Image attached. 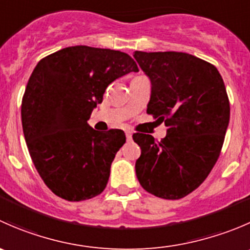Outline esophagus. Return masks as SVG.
I'll use <instances>...</instances> for the list:
<instances>
[{
    "label": "esophagus",
    "instance_id": "obj_1",
    "mask_svg": "<svg viewBox=\"0 0 250 250\" xmlns=\"http://www.w3.org/2000/svg\"><path fill=\"white\" fill-rule=\"evenodd\" d=\"M125 138H127L128 141L132 140V133H130V132H125Z\"/></svg>",
    "mask_w": 250,
    "mask_h": 250
}]
</instances>
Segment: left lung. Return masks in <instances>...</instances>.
Listing matches in <instances>:
<instances>
[{"instance_id": "8db88e82", "label": "left lung", "mask_w": 250, "mask_h": 250, "mask_svg": "<svg viewBox=\"0 0 250 250\" xmlns=\"http://www.w3.org/2000/svg\"><path fill=\"white\" fill-rule=\"evenodd\" d=\"M151 81L147 113L168 127L156 141L133 135L141 155L135 173L144 190L179 200L206 180L218 161L230 121V103L214 65L181 52H134Z\"/></svg>"}]
</instances>
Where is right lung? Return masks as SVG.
<instances>
[{
    "mask_svg": "<svg viewBox=\"0 0 250 250\" xmlns=\"http://www.w3.org/2000/svg\"><path fill=\"white\" fill-rule=\"evenodd\" d=\"M138 71L127 53L88 46L62 48L36 65L22 97L21 123L32 162L53 193L78 202L106 188L125 135L98 132L87 121L110 83Z\"/></svg>",
    "mask_w": 250,
    "mask_h": 250,
    "instance_id": "obj_1",
    "label": "right lung"
}]
</instances>
